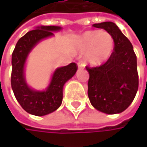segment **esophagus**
<instances>
[{"mask_svg": "<svg viewBox=\"0 0 147 147\" xmlns=\"http://www.w3.org/2000/svg\"><path fill=\"white\" fill-rule=\"evenodd\" d=\"M77 67H78V69H83L84 65H83L82 62H78V63H77Z\"/></svg>", "mask_w": 147, "mask_h": 147, "instance_id": "1", "label": "esophagus"}]
</instances>
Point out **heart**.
<instances>
[{"mask_svg":"<svg viewBox=\"0 0 147 147\" xmlns=\"http://www.w3.org/2000/svg\"><path fill=\"white\" fill-rule=\"evenodd\" d=\"M77 51L84 54V61L90 66L104 65L111 57L115 49V41L111 34L100 30H88L79 38Z\"/></svg>","mask_w":147,"mask_h":147,"instance_id":"obj_1","label":"heart"}]
</instances>
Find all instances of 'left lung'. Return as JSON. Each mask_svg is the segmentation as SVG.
Returning a JSON list of instances; mask_svg holds the SVG:
<instances>
[{
	"instance_id": "obj_1",
	"label": "left lung",
	"mask_w": 147,
	"mask_h": 147,
	"mask_svg": "<svg viewBox=\"0 0 147 147\" xmlns=\"http://www.w3.org/2000/svg\"><path fill=\"white\" fill-rule=\"evenodd\" d=\"M112 36L115 49L107 62L99 67H86L89 74L88 95L91 105L106 114L125 111L133 102L139 87L137 59L129 40L113 22L93 24Z\"/></svg>"
}]
</instances>
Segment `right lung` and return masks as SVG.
I'll return each mask as SVG.
<instances>
[{
  "label": "right lung",
  "mask_w": 147,
  "mask_h": 147,
  "mask_svg": "<svg viewBox=\"0 0 147 147\" xmlns=\"http://www.w3.org/2000/svg\"><path fill=\"white\" fill-rule=\"evenodd\" d=\"M59 26H39L27 32L17 42L12 54L11 85L15 97L23 109L35 116H45L56 111L62 103L65 83L76 72L75 63L57 68L53 73L47 88L42 90L31 88L25 78V64L32 49L42 40L53 36L55 31L60 30Z\"/></svg>",
  "instance_id": "add662e5"
}]
</instances>
